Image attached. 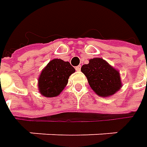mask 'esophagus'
<instances>
[{
	"label": "esophagus",
	"instance_id": "34e87169",
	"mask_svg": "<svg viewBox=\"0 0 147 147\" xmlns=\"http://www.w3.org/2000/svg\"><path fill=\"white\" fill-rule=\"evenodd\" d=\"M75 69H76L77 71H80V69H81V66H80V65L77 66L76 68H75Z\"/></svg>",
	"mask_w": 147,
	"mask_h": 147
}]
</instances>
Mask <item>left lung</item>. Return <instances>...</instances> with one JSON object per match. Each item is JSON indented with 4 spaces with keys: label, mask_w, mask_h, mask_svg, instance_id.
I'll list each match as a JSON object with an SVG mask.
<instances>
[{
    "label": "left lung",
    "mask_w": 147,
    "mask_h": 147,
    "mask_svg": "<svg viewBox=\"0 0 147 147\" xmlns=\"http://www.w3.org/2000/svg\"><path fill=\"white\" fill-rule=\"evenodd\" d=\"M81 71L88 78L90 87L100 96L114 95L122 87L119 72L101 58H93L88 65H83Z\"/></svg>",
    "instance_id": "1"
}]
</instances>
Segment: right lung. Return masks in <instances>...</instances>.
<instances>
[{
    "label": "right lung",
    "instance_id": "add662e5",
    "mask_svg": "<svg viewBox=\"0 0 147 147\" xmlns=\"http://www.w3.org/2000/svg\"><path fill=\"white\" fill-rule=\"evenodd\" d=\"M74 72V68L68 61L60 59L51 60L38 78L40 93L45 97L59 96L67 85L69 76Z\"/></svg>",
    "mask_w": 147,
    "mask_h": 147
}]
</instances>
